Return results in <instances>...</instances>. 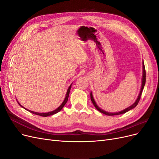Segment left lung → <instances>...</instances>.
<instances>
[{
	"instance_id": "obj_1",
	"label": "left lung",
	"mask_w": 159,
	"mask_h": 159,
	"mask_svg": "<svg viewBox=\"0 0 159 159\" xmlns=\"http://www.w3.org/2000/svg\"><path fill=\"white\" fill-rule=\"evenodd\" d=\"M145 82H146V71H145V65H144V62H143V65L142 85H141V88L140 93H139V94L138 98H137V100L135 101V102H134L132 105H131V106H130V107L126 108L125 109H124V110H123V111H119V112H118V113H109V112L105 111H104V110L102 109L101 108H99V107L98 106V105L96 104V103H95V100H94V99H93L92 93H91H91H90L91 100V102H92V103H93V105L95 106V107L96 109H97L99 111H100L101 113H103V114H105V115H111H111H120V114H123V113H126V112L129 111V110H131V109L134 108V107H135L137 106L138 103H139V100H140V99H141V94H142V91H143V88H144V86H145Z\"/></svg>"
}]
</instances>
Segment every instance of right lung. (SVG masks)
Listing matches in <instances>:
<instances>
[{
    "instance_id": "1",
    "label": "right lung",
    "mask_w": 159,
    "mask_h": 159,
    "mask_svg": "<svg viewBox=\"0 0 159 159\" xmlns=\"http://www.w3.org/2000/svg\"><path fill=\"white\" fill-rule=\"evenodd\" d=\"M71 84L70 85V87L68 88V91H67V93H66V97H65V99L64 100V102H62V103L60 105V106L57 107L56 109L52 111H50V112H48V113H38V112H34V111H30V110H28L26 108H25L24 107H22V105L18 103V104L20 105V106L22 107H23L24 109H25L26 110H27L28 111H29L32 113H34L35 115H40V116H42V117H48V116H50V115H52L54 114H56L57 113H58L59 111H60L62 109V108L64 107V105H66V103H67V102H68V97H69V94H70V89H71Z\"/></svg>"
}]
</instances>
